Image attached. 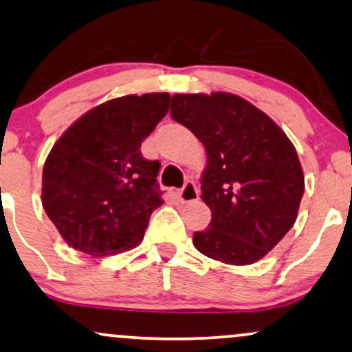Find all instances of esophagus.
Segmentation results:
<instances>
[{
	"mask_svg": "<svg viewBox=\"0 0 352 352\" xmlns=\"http://www.w3.org/2000/svg\"><path fill=\"white\" fill-rule=\"evenodd\" d=\"M198 188L197 185L193 184L192 180H188L187 184L184 185V188L179 190V200L182 203H192L195 200H198Z\"/></svg>",
	"mask_w": 352,
	"mask_h": 352,
	"instance_id": "esophagus-1",
	"label": "esophagus"
}]
</instances>
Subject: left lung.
Returning a JSON list of instances; mask_svg holds the SVG:
<instances>
[{
	"label": "left lung",
	"instance_id": "1",
	"mask_svg": "<svg viewBox=\"0 0 352 352\" xmlns=\"http://www.w3.org/2000/svg\"><path fill=\"white\" fill-rule=\"evenodd\" d=\"M170 114L206 151L201 200L211 223L195 232V248L231 265L261 261L298 214L305 177L294 144L267 114L232 93H175Z\"/></svg>",
	"mask_w": 352,
	"mask_h": 352
}]
</instances>
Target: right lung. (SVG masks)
Wrapping results in <instances>:
<instances>
[{"label":"right lung","mask_w":352,"mask_h":352,"mask_svg":"<svg viewBox=\"0 0 352 352\" xmlns=\"http://www.w3.org/2000/svg\"><path fill=\"white\" fill-rule=\"evenodd\" d=\"M168 93L126 95L80 116L54 144L42 170V205L70 248L91 257L141 243L162 205L157 160L141 144L168 111Z\"/></svg>","instance_id":"1"}]
</instances>
